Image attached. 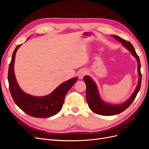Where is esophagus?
Listing matches in <instances>:
<instances>
[{
	"label": "esophagus",
	"mask_w": 149,
	"mask_h": 149,
	"mask_svg": "<svg viewBox=\"0 0 149 149\" xmlns=\"http://www.w3.org/2000/svg\"><path fill=\"white\" fill-rule=\"evenodd\" d=\"M86 74H87V71H85V70L81 71H80L79 73L78 77H79V79H83L84 76Z\"/></svg>",
	"instance_id": "1"
}]
</instances>
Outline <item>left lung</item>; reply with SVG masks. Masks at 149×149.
<instances>
[{
    "mask_svg": "<svg viewBox=\"0 0 149 149\" xmlns=\"http://www.w3.org/2000/svg\"><path fill=\"white\" fill-rule=\"evenodd\" d=\"M112 37L115 38L119 42L122 43V45L125 48H127L132 53V55L136 58L138 65L139 81L136 89H135L134 93L129 97L128 100L120 104L113 105L106 103L101 100L96 83L89 76H85L84 77V81L86 83V100L88 104L90 109L93 112L102 116H112L118 114L128 108L134 101L138 92L139 91L142 81L141 63H140L139 56L137 55L136 51H135L133 45L129 42L125 41V40L121 38L118 36L112 35Z\"/></svg>",
    "mask_w": 149,
    "mask_h": 149,
    "instance_id": "1",
    "label": "left lung"
}]
</instances>
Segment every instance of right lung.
I'll list each match as a JSON object with an SVG mask.
<instances>
[{
    "label": "right lung",
    "mask_w": 149,
    "mask_h": 149,
    "mask_svg": "<svg viewBox=\"0 0 149 149\" xmlns=\"http://www.w3.org/2000/svg\"><path fill=\"white\" fill-rule=\"evenodd\" d=\"M20 46L21 45H17L13 51L8 66V85L13 101L20 109L35 118H48L58 114L62 109L66 93L77 81V77L61 83L51 94L45 96L37 97L25 93L19 87L14 73L16 52Z\"/></svg>",
    "instance_id": "1"
}]
</instances>
